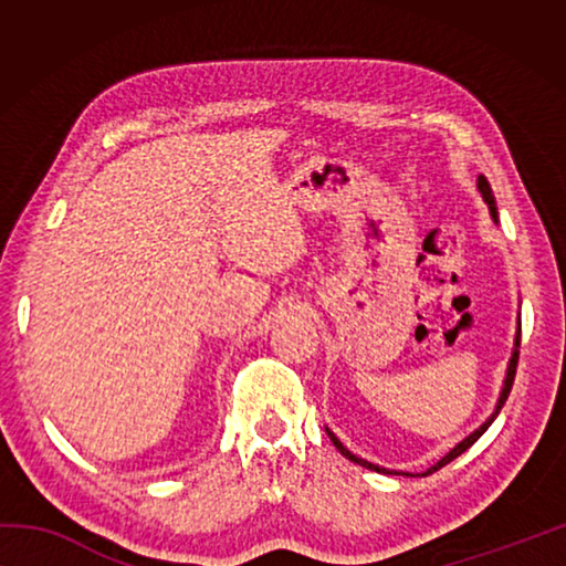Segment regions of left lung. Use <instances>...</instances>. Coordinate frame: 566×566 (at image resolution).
I'll list each match as a JSON object with an SVG mask.
<instances>
[{
	"label": "left lung",
	"instance_id": "obj_1",
	"mask_svg": "<svg viewBox=\"0 0 566 566\" xmlns=\"http://www.w3.org/2000/svg\"><path fill=\"white\" fill-rule=\"evenodd\" d=\"M476 189H479V195H482V199L486 202V207H490V214H492V219L494 222H500V212H496V199H494V191H492V187H490V181H486V177L484 175H479L476 177ZM520 342H522V322L516 319V334H514V349H512V357H510V364H506V375H504V381H502V391H500V399H496V405H494V411L490 417H486L482 424H479V429H474L472 434L469 437H464L462 442H459L454 449H449V452L439 459V462H434L432 467L429 469H424V472H421V476H427V474H432V472H437V469H442L444 464H449L452 462V459H457L459 454H464L469 447H472L479 437H482L486 429L492 427V421L496 419V415H500L502 411V407H504V401H506V397H510V391H512V385H514V375H516V361H520ZM327 429V434H329V439H332V444L339 449V454L342 457H347L349 462H354V464H359V467H364V469H371V472H379V474H407V476H411L409 472H397V469H385V467H379V464H371V462H367V459H361V457H357V454H352L347 447H344L339 439H337V434L332 432L329 427H324Z\"/></svg>",
	"mask_w": 566,
	"mask_h": 566
}]
</instances>
